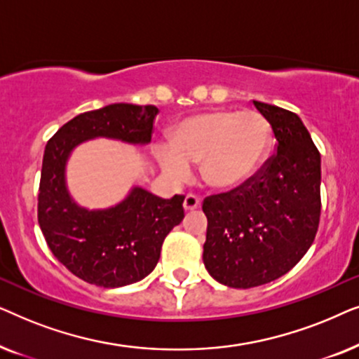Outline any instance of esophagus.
Instances as JSON below:
<instances>
[{
  "instance_id": "esophagus-1",
  "label": "esophagus",
  "mask_w": 359,
  "mask_h": 359,
  "mask_svg": "<svg viewBox=\"0 0 359 359\" xmlns=\"http://www.w3.org/2000/svg\"><path fill=\"white\" fill-rule=\"evenodd\" d=\"M199 205H201V199L198 198V196L193 194V193L186 194L184 203H183L184 210H194V209H198Z\"/></svg>"
}]
</instances>
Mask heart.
Listing matches in <instances>:
<instances>
[{
  "instance_id": "heart-1",
  "label": "heart",
  "mask_w": 359,
  "mask_h": 359,
  "mask_svg": "<svg viewBox=\"0 0 359 359\" xmlns=\"http://www.w3.org/2000/svg\"><path fill=\"white\" fill-rule=\"evenodd\" d=\"M271 144L268 121L257 111H208L178 122L170 145H156L155 156L171 180L189 176L201 161V176L217 189L242 186L262 168Z\"/></svg>"
}]
</instances>
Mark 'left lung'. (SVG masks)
<instances>
[{
	"label": "left lung",
	"mask_w": 359,
	"mask_h": 359,
	"mask_svg": "<svg viewBox=\"0 0 359 359\" xmlns=\"http://www.w3.org/2000/svg\"><path fill=\"white\" fill-rule=\"evenodd\" d=\"M271 126L276 151L238 188L208 196L203 262L215 281L248 289L299 263L320 222V151L297 114L253 101Z\"/></svg>",
	"instance_id": "1"
}]
</instances>
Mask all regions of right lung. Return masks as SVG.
Here are the masks:
<instances>
[{"instance_id": "1", "label": "right lung", "mask_w": 359, "mask_h": 359, "mask_svg": "<svg viewBox=\"0 0 359 359\" xmlns=\"http://www.w3.org/2000/svg\"><path fill=\"white\" fill-rule=\"evenodd\" d=\"M156 106L117 102L73 117L47 142L43 151L37 219L58 262L83 281L121 287L154 271L166 235L184 217L183 194L161 199L134 188L126 201L106 210L78 208L65 186V163L78 144L109 137L149 144Z\"/></svg>"}]
</instances>
